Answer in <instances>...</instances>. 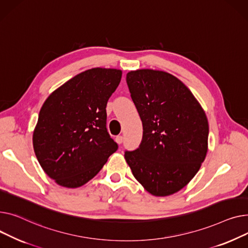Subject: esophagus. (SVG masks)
I'll return each mask as SVG.
<instances>
[{"label": "esophagus", "mask_w": 248, "mask_h": 248, "mask_svg": "<svg viewBox=\"0 0 248 248\" xmlns=\"http://www.w3.org/2000/svg\"><path fill=\"white\" fill-rule=\"evenodd\" d=\"M115 140H116V142H117L118 144H121V143H123V141H124V137H123L122 135H118L117 137L115 138Z\"/></svg>", "instance_id": "1"}]
</instances>
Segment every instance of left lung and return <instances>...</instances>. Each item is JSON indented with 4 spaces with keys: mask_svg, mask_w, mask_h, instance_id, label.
Here are the masks:
<instances>
[{
    "mask_svg": "<svg viewBox=\"0 0 248 248\" xmlns=\"http://www.w3.org/2000/svg\"><path fill=\"white\" fill-rule=\"evenodd\" d=\"M126 82L143 125L139 147L125 151L134 177L155 196L179 191L204 161L209 126L187 87L163 71H131Z\"/></svg>",
    "mask_w": 248,
    "mask_h": 248,
    "instance_id": "left-lung-1",
    "label": "left lung"
}]
</instances>
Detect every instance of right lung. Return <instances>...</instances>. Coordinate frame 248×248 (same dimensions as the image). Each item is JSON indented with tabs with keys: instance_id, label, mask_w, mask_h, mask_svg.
<instances>
[{
	"instance_id": "1",
	"label": "right lung",
	"mask_w": 248,
	"mask_h": 248,
	"mask_svg": "<svg viewBox=\"0 0 248 248\" xmlns=\"http://www.w3.org/2000/svg\"><path fill=\"white\" fill-rule=\"evenodd\" d=\"M121 77L117 69L87 70L43 104L33 134L34 151L43 170L59 185H84L117 151L106 126V106Z\"/></svg>"
}]
</instances>
